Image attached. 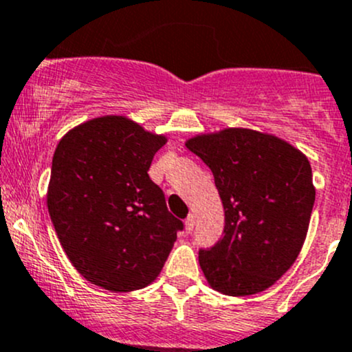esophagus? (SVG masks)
Returning <instances> with one entry per match:
<instances>
[{"instance_id": "obj_1", "label": "esophagus", "mask_w": 352, "mask_h": 352, "mask_svg": "<svg viewBox=\"0 0 352 352\" xmlns=\"http://www.w3.org/2000/svg\"><path fill=\"white\" fill-rule=\"evenodd\" d=\"M193 229H195V215H193V213H190V215H188V219L184 220V230L190 234V232Z\"/></svg>"}]
</instances>
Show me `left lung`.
I'll return each instance as SVG.
<instances>
[{"label": "left lung", "mask_w": 352, "mask_h": 352, "mask_svg": "<svg viewBox=\"0 0 352 352\" xmlns=\"http://www.w3.org/2000/svg\"><path fill=\"white\" fill-rule=\"evenodd\" d=\"M186 147L212 169L226 212L223 237L198 254L206 281L229 296L264 292L305 242L315 201L309 159L280 137L235 126Z\"/></svg>", "instance_id": "1"}]
</instances>
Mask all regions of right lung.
<instances>
[{"mask_svg": "<svg viewBox=\"0 0 352 352\" xmlns=\"http://www.w3.org/2000/svg\"><path fill=\"white\" fill-rule=\"evenodd\" d=\"M166 142L130 118L104 115L57 144L47 208L64 252L89 283L125 293L161 273L183 229L147 175Z\"/></svg>", "mask_w": 352, "mask_h": 352, "instance_id": "add662e5", "label": "right lung"}]
</instances>
